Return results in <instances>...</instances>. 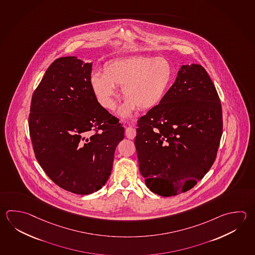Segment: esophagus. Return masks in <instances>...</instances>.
<instances>
[{
    "mask_svg": "<svg viewBox=\"0 0 255 255\" xmlns=\"http://www.w3.org/2000/svg\"><path fill=\"white\" fill-rule=\"evenodd\" d=\"M125 136L128 138V139H134L135 136H136V130L134 128L132 127H127L126 130H125Z\"/></svg>",
    "mask_w": 255,
    "mask_h": 255,
    "instance_id": "obj_1",
    "label": "esophagus"
}]
</instances>
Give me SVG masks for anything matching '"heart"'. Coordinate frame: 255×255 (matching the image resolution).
<instances>
[{
    "label": "heart",
    "mask_w": 255,
    "mask_h": 255,
    "mask_svg": "<svg viewBox=\"0 0 255 255\" xmlns=\"http://www.w3.org/2000/svg\"><path fill=\"white\" fill-rule=\"evenodd\" d=\"M173 77V67L167 58L135 56L106 63L103 75L94 74L90 85L100 105L108 110L116 108V87H122L126 100L119 114L128 117L137 107L146 111L158 106L171 87Z\"/></svg>",
    "instance_id": "heart-1"
}]
</instances>
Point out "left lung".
<instances>
[{"label":"left lung","mask_w":255,"mask_h":255,"mask_svg":"<svg viewBox=\"0 0 255 255\" xmlns=\"http://www.w3.org/2000/svg\"><path fill=\"white\" fill-rule=\"evenodd\" d=\"M137 127L139 171L149 190L171 197L191 189L215 162L223 133L221 103L206 69L183 65Z\"/></svg>","instance_id":"8db88e82"}]
</instances>
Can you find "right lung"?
<instances>
[{"label":"right lung","instance_id":"add662e5","mask_svg":"<svg viewBox=\"0 0 255 255\" xmlns=\"http://www.w3.org/2000/svg\"><path fill=\"white\" fill-rule=\"evenodd\" d=\"M92 63L56 59L34 91L29 129L35 157L55 184L88 195L105 186L125 128L92 90Z\"/></svg>","mask_w":255,"mask_h":255}]
</instances>
